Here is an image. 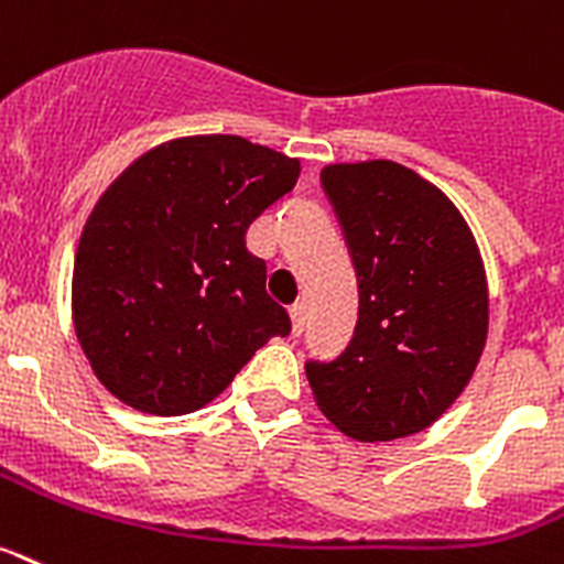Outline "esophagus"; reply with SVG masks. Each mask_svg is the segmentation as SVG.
<instances>
[{
  "mask_svg": "<svg viewBox=\"0 0 564 564\" xmlns=\"http://www.w3.org/2000/svg\"><path fill=\"white\" fill-rule=\"evenodd\" d=\"M288 311H291V322H293V334L300 336L302 330H305V316H307V307H305V302H293L291 307H288Z\"/></svg>",
  "mask_w": 564,
  "mask_h": 564,
  "instance_id": "34e87169",
  "label": "esophagus"
}]
</instances>
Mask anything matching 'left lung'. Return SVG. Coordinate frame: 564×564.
<instances>
[{"label": "left lung", "instance_id": "obj_1", "mask_svg": "<svg viewBox=\"0 0 564 564\" xmlns=\"http://www.w3.org/2000/svg\"><path fill=\"white\" fill-rule=\"evenodd\" d=\"M322 191L359 285L354 339L307 359L322 413L359 442H391L436 422L474 377L488 336V285L459 210L408 167L328 165Z\"/></svg>", "mask_w": 564, "mask_h": 564}]
</instances>
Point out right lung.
Returning <instances> with one entry per match:
<instances>
[{
  "instance_id": "obj_1",
  "label": "right lung",
  "mask_w": 564,
  "mask_h": 564,
  "mask_svg": "<svg viewBox=\"0 0 564 564\" xmlns=\"http://www.w3.org/2000/svg\"><path fill=\"white\" fill-rule=\"evenodd\" d=\"M300 162L242 137H187L139 156L96 202L74 264V325L124 405H208L291 316L268 296L250 223L296 185Z\"/></svg>"
}]
</instances>
